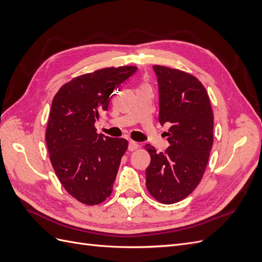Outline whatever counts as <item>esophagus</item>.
I'll list each match as a JSON object with an SVG mask.
<instances>
[{"label": "esophagus", "instance_id": "obj_1", "mask_svg": "<svg viewBox=\"0 0 262 262\" xmlns=\"http://www.w3.org/2000/svg\"><path fill=\"white\" fill-rule=\"evenodd\" d=\"M139 148V143L138 142H134V141H129V150H136Z\"/></svg>", "mask_w": 262, "mask_h": 262}]
</instances>
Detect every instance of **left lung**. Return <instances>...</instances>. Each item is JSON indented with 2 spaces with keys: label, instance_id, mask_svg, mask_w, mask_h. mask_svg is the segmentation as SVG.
<instances>
[{
  "label": "left lung",
  "instance_id": "8db88e82",
  "mask_svg": "<svg viewBox=\"0 0 262 262\" xmlns=\"http://www.w3.org/2000/svg\"><path fill=\"white\" fill-rule=\"evenodd\" d=\"M160 91L161 124L169 122L168 148L150 155L146 168V188L158 202L181 201L200 184L213 145V113L202 83L177 69L154 66Z\"/></svg>",
  "mask_w": 262,
  "mask_h": 262
}]
</instances>
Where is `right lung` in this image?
<instances>
[{
    "label": "right lung",
    "mask_w": 262,
    "mask_h": 262,
    "mask_svg": "<svg viewBox=\"0 0 262 262\" xmlns=\"http://www.w3.org/2000/svg\"><path fill=\"white\" fill-rule=\"evenodd\" d=\"M137 67L97 70L74 77L53 97L46 142L61 185L86 205L104 202L128 148V141L97 133L95 122L106 112L113 92ZM115 95V94H114Z\"/></svg>",
    "instance_id": "obj_1"
}]
</instances>
